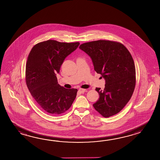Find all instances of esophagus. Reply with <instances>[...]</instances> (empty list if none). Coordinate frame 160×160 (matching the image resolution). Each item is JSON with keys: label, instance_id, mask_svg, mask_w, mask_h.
<instances>
[{"label": "esophagus", "instance_id": "1", "mask_svg": "<svg viewBox=\"0 0 160 160\" xmlns=\"http://www.w3.org/2000/svg\"><path fill=\"white\" fill-rule=\"evenodd\" d=\"M85 91H86V89H84V88H80L79 89L78 92H80V93H84L85 92Z\"/></svg>", "mask_w": 160, "mask_h": 160}]
</instances>
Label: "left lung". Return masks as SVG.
I'll return each instance as SVG.
<instances>
[{"mask_svg": "<svg viewBox=\"0 0 160 160\" xmlns=\"http://www.w3.org/2000/svg\"><path fill=\"white\" fill-rule=\"evenodd\" d=\"M79 48L91 57L94 70L105 79V88H96L99 98L93 107L103 117L114 116L125 106L136 86L133 58L123 44L98 40L81 44Z\"/></svg>", "mask_w": 160, "mask_h": 160, "instance_id": "left-lung-1", "label": "left lung"}]
</instances>
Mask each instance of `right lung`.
Instances as JSON below:
<instances>
[{
	"label": "right lung",
	"instance_id": "1",
	"mask_svg": "<svg viewBox=\"0 0 160 160\" xmlns=\"http://www.w3.org/2000/svg\"><path fill=\"white\" fill-rule=\"evenodd\" d=\"M79 42L43 41L32 48L26 65V82L32 97L42 109L51 115L67 111L78 90L65 88L58 84L55 73L59 72L65 58L75 50Z\"/></svg>",
	"mask_w": 160,
	"mask_h": 160
}]
</instances>
